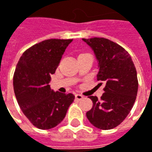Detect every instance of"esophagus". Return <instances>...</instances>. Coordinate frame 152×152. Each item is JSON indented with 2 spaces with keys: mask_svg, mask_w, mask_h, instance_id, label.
<instances>
[{
  "mask_svg": "<svg viewBox=\"0 0 152 152\" xmlns=\"http://www.w3.org/2000/svg\"><path fill=\"white\" fill-rule=\"evenodd\" d=\"M83 98L84 97H83L82 95H80V94H76V99L77 101H81Z\"/></svg>",
  "mask_w": 152,
  "mask_h": 152,
  "instance_id": "esophagus-1",
  "label": "esophagus"
}]
</instances>
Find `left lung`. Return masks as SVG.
<instances>
[{
  "label": "left lung",
  "instance_id": "1",
  "mask_svg": "<svg viewBox=\"0 0 152 152\" xmlns=\"http://www.w3.org/2000/svg\"><path fill=\"white\" fill-rule=\"evenodd\" d=\"M82 40L97 60V80L106 84L101 101L89 96L93 106L86 112V117L98 129H113L123 121L135 103L138 91L137 70L131 56L118 44L99 37Z\"/></svg>",
  "mask_w": 152,
  "mask_h": 152
}]
</instances>
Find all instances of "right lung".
<instances>
[{
    "mask_svg": "<svg viewBox=\"0 0 152 152\" xmlns=\"http://www.w3.org/2000/svg\"><path fill=\"white\" fill-rule=\"evenodd\" d=\"M72 39H49L25 51L13 76L15 97L24 115L41 130L56 126L65 118L75 96L50 89L54 74L62 55Z\"/></svg>",
    "mask_w": 152,
    "mask_h": 152,
    "instance_id": "1",
    "label": "right lung"
}]
</instances>
